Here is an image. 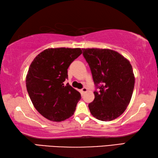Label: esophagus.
Returning a JSON list of instances; mask_svg holds the SVG:
<instances>
[{"label": "esophagus", "mask_w": 158, "mask_h": 158, "mask_svg": "<svg viewBox=\"0 0 158 158\" xmlns=\"http://www.w3.org/2000/svg\"><path fill=\"white\" fill-rule=\"evenodd\" d=\"M87 89L86 88H83V89L81 90V94H84L85 93H86L87 92Z\"/></svg>", "instance_id": "34e87169"}]
</instances>
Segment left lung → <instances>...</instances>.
I'll list each match as a JSON object with an SVG mask.
<instances>
[{"label":"left lung","instance_id":"obj_1","mask_svg":"<svg viewBox=\"0 0 158 158\" xmlns=\"http://www.w3.org/2000/svg\"><path fill=\"white\" fill-rule=\"evenodd\" d=\"M89 63L95 86V99L89 105L91 114L102 121L121 116L132 98L135 75L130 61L116 51L109 49H82Z\"/></svg>","mask_w":158,"mask_h":158}]
</instances>
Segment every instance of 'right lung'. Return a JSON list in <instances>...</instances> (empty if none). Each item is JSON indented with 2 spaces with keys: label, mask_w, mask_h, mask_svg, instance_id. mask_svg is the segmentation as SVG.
I'll list each match as a JSON object with an SVG mask.
<instances>
[{
  "label": "right lung",
  "mask_w": 158,
  "mask_h": 158,
  "mask_svg": "<svg viewBox=\"0 0 158 158\" xmlns=\"http://www.w3.org/2000/svg\"><path fill=\"white\" fill-rule=\"evenodd\" d=\"M82 53L80 48H49L40 53L29 67L26 89L36 110L49 121L73 116L81 94L68 83V69Z\"/></svg>",
  "instance_id": "add662e5"
}]
</instances>
